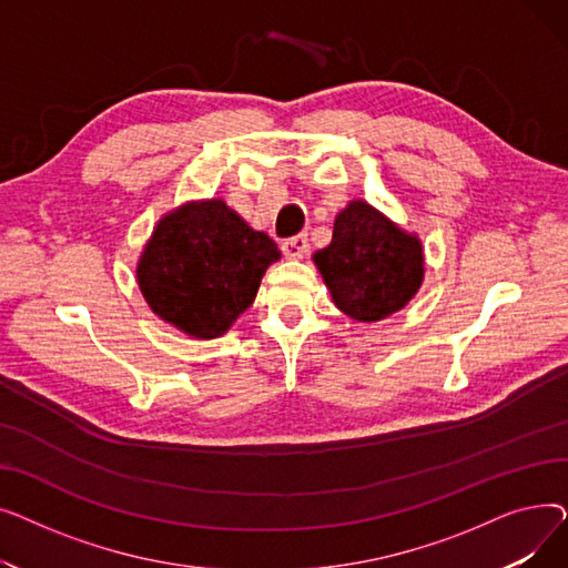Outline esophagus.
I'll return each mask as SVG.
<instances>
[{
  "label": "esophagus",
  "instance_id": "1",
  "mask_svg": "<svg viewBox=\"0 0 568 568\" xmlns=\"http://www.w3.org/2000/svg\"><path fill=\"white\" fill-rule=\"evenodd\" d=\"M306 251H308V236L306 234H296V236H290V239H285V242H283V253L290 260L304 257Z\"/></svg>",
  "mask_w": 568,
  "mask_h": 568
}]
</instances>
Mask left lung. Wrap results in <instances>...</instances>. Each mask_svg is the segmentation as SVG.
I'll use <instances>...</instances> for the list:
<instances>
[{
    "instance_id": "8db88e82",
    "label": "left lung",
    "mask_w": 568,
    "mask_h": 568,
    "mask_svg": "<svg viewBox=\"0 0 568 568\" xmlns=\"http://www.w3.org/2000/svg\"><path fill=\"white\" fill-rule=\"evenodd\" d=\"M313 262L334 304L356 322L398 313L424 283L422 239L364 200H352L336 216L332 244Z\"/></svg>"
}]
</instances>
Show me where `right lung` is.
<instances>
[{
  "mask_svg": "<svg viewBox=\"0 0 568 568\" xmlns=\"http://www.w3.org/2000/svg\"><path fill=\"white\" fill-rule=\"evenodd\" d=\"M274 239L253 230L223 200L186 202L165 214L140 260L138 285L161 320L193 338H219L255 300Z\"/></svg>",
  "mask_w": 568,
  "mask_h": 568,
  "instance_id": "add662e5",
  "label": "right lung"
}]
</instances>
